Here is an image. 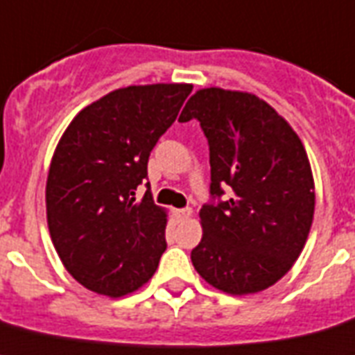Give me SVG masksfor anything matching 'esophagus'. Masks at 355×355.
Returning a JSON list of instances; mask_svg holds the SVG:
<instances>
[{
    "mask_svg": "<svg viewBox=\"0 0 355 355\" xmlns=\"http://www.w3.org/2000/svg\"><path fill=\"white\" fill-rule=\"evenodd\" d=\"M190 214H192V210H190V208H180V210H175V211H174L175 219H178V220L189 219Z\"/></svg>",
    "mask_w": 355,
    "mask_h": 355,
    "instance_id": "obj_1",
    "label": "esophagus"
}]
</instances>
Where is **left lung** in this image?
Segmentation results:
<instances>
[{
	"mask_svg": "<svg viewBox=\"0 0 355 355\" xmlns=\"http://www.w3.org/2000/svg\"><path fill=\"white\" fill-rule=\"evenodd\" d=\"M196 118L210 147V196L199 211L196 271L215 289L251 295L277 284L298 259L314 215V181L293 127L259 96L199 89L180 122ZM224 189L230 199H220Z\"/></svg>",
	"mask_w": 355,
	"mask_h": 355,
	"instance_id": "obj_1",
	"label": "left lung"
}]
</instances>
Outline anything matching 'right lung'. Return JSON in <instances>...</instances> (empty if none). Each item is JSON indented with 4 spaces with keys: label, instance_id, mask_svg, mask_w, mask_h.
<instances>
[{
    "label": "right lung",
    "instance_id": "right-lung-1",
    "mask_svg": "<svg viewBox=\"0 0 355 355\" xmlns=\"http://www.w3.org/2000/svg\"><path fill=\"white\" fill-rule=\"evenodd\" d=\"M190 84L111 91L69 123L51 157L46 217L68 272L86 289L118 298L141 287L166 250V214L147 180L150 150L174 123Z\"/></svg>",
    "mask_w": 355,
    "mask_h": 355
}]
</instances>
